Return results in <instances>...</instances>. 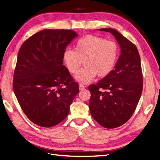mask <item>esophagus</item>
<instances>
[{"label": "esophagus", "instance_id": "obj_1", "mask_svg": "<svg viewBox=\"0 0 160 160\" xmlns=\"http://www.w3.org/2000/svg\"><path fill=\"white\" fill-rule=\"evenodd\" d=\"M85 88V86L82 85H79V89H80V90H83V89H84Z\"/></svg>", "mask_w": 160, "mask_h": 160}]
</instances>
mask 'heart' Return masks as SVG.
<instances>
[{
  "mask_svg": "<svg viewBox=\"0 0 160 160\" xmlns=\"http://www.w3.org/2000/svg\"><path fill=\"white\" fill-rule=\"evenodd\" d=\"M119 55V47L116 42L104 37L87 35L76 42L74 50L63 52V61L71 74H75L83 63L85 67L75 76L81 84H88L97 75L107 77L113 71Z\"/></svg>",
  "mask_w": 160,
  "mask_h": 160,
  "instance_id": "heart-1",
  "label": "heart"
}]
</instances>
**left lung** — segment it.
I'll list each match as a JSON object with an SVG mask.
<instances>
[{"instance_id": "1", "label": "left lung", "mask_w": 160, "mask_h": 160, "mask_svg": "<svg viewBox=\"0 0 160 160\" xmlns=\"http://www.w3.org/2000/svg\"><path fill=\"white\" fill-rule=\"evenodd\" d=\"M99 31L111 32L115 37L121 55L109 75L89 86V109L101 126L113 129L126 123L136 109L143 90L141 60L136 46L118 31L113 28Z\"/></svg>"}]
</instances>
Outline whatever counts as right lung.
Wrapping results in <instances>:
<instances>
[{"instance_id": "right-lung-1", "label": "right lung", "mask_w": 160, "mask_h": 160, "mask_svg": "<svg viewBox=\"0 0 160 160\" xmlns=\"http://www.w3.org/2000/svg\"><path fill=\"white\" fill-rule=\"evenodd\" d=\"M77 32L45 29L24 42L13 76V90L28 119L51 128L63 121L79 93L77 82L63 65V52Z\"/></svg>"}]
</instances>
